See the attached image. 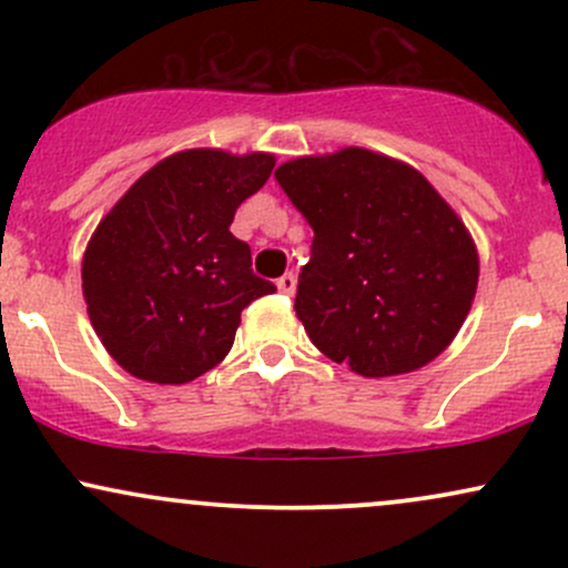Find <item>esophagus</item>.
Instances as JSON below:
<instances>
[{"instance_id": "1", "label": "esophagus", "mask_w": 568, "mask_h": 568, "mask_svg": "<svg viewBox=\"0 0 568 568\" xmlns=\"http://www.w3.org/2000/svg\"><path fill=\"white\" fill-rule=\"evenodd\" d=\"M277 291L285 293V296H293V291H296V277H293V272H285L283 277H277Z\"/></svg>"}]
</instances>
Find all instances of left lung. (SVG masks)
Listing matches in <instances>:
<instances>
[{
    "instance_id": "1",
    "label": "left lung",
    "mask_w": 568,
    "mask_h": 568,
    "mask_svg": "<svg viewBox=\"0 0 568 568\" xmlns=\"http://www.w3.org/2000/svg\"><path fill=\"white\" fill-rule=\"evenodd\" d=\"M275 179L315 232L293 304L312 344L368 379L435 361L478 288L452 205L406 162L361 146L283 162Z\"/></svg>"
}]
</instances>
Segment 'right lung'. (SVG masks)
I'll return each instance as SVG.
<instances>
[{
  "label": "right lung",
  "instance_id": "obj_1",
  "mask_svg": "<svg viewBox=\"0 0 568 568\" xmlns=\"http://www.w3.org/2000/svg\"><path fill=\"white\" fill-rule=\"evenodd\" d=\"M275 158L186 149L146 171L103 216L82 258L98 338L128 374L186 384L230 355L240 312L275 293L230 232Z\"/></svg>",
  "mask_w": 568,
  "mask_h": 568
}]
</instances>
